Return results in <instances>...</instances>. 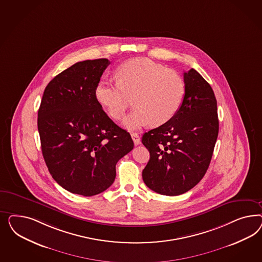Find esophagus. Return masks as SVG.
Listing matches in <instances>:
<instances>
[{
    "instance_id": "obj_1",
    "label": "esophagus",
    "mask_w": 262,
    "mask_h": 262,
    "mask_svg": "<svg viewBox=\"0 0 262 262\" xmlns=\"http://www.w3.org/2000/svg\"><path fill=\"white\" fill-rule=\"evenodd\" d=\"M130 135H132V138H133V140H134V143H135V146L139 145L140 142H141V140H140V136L137 135L136 133H133Z\"/></svg>"
}]
</instances>
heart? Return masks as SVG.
Returning <instances> with one entry per match:
<instances>
[{
  "label": "heart",
  "instance_id": "1",
  "mask_svg": "<svg viewBox=\"0 0 262 262\" xmlns=\"http://www.w3.org/2000/svg\"><path fill=\"white\" fill-rule=\"evenodd\" d=\"M116 77V82L102 79L97 83L96 100L111 118L119 120L133 98L135 108L123 122L129 130L165 124L183 103L186 91L183 77L151 59H130L120 65Z\"/></svg>",
  "mask_w": 262,
  "mask_h": 262
}]
</instances>
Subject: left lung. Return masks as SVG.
Listing matches in <instances>:
<instances>
[{"mask_svg":"<svg viewBox=\"0 0 262 262\" xmlns=\"http://www.w3.org/2000/svg\"><path fill=\"white\" fill-rule=\"evenodd\" d=\"M186 91L174 117L142 136L150 160L142 172L155 192L181 195L206 174L219 132L217 101L209 83L195 69L184 72Z\"/></svg>","mask_w":262,"mask_h":262,"instance_id":"obj_1","label":"left lung"}]
</instances>
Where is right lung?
<instances>
[{"label":"right lung","mask_w":262,"mask_h":262,"mask_svg":"<svg viewBox=\"0 0 262 262\" xmlns=\"http://www.w3.org/2000/svg\"><path fill=\"white\" fill-rule=\"evenodd\" d=\"M110 63L100 58L72 65L48 83L38 110L50 174L64 189L86 197L111 186L116 163L134 149L130 135L96 100V85Z\"/></svg>","instance_id":"obj_1"}]
</instances>
